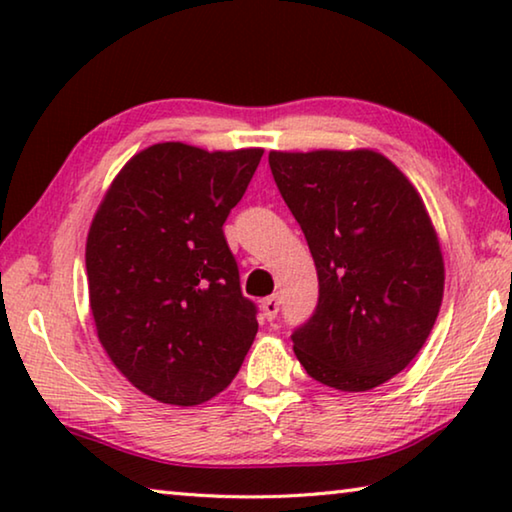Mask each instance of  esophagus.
<instances>
[{
    "label": "esophagus",
    "mask_w": 512,
    "mask_h": 512,
    "mask_svg": "<svg viewBox=\"0 0 512 512\" xmlns=\"http://www.w3.org/2000/svg\"><path fill=\"white\" fill-rule=\"evenodd\" d=\"M262 311L266 320H275L277 311H280V296H271L262 302Z\"/></svg>",
    "instance_id": "34e87169"
}]
</instances>
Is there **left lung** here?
<instances>
[{"instance_id": "obj_1", "label": "left lung", "mask_w": 512, "mask_h": 512, "mask_svg": "<svg viewBox=\"0 0 512 512\" xmlns=\"http://www.w3.org/2000/svg\"><path fill=\"white\" fill-rule=\"evenodd\" d=\"M318 273V305L291 341L307 375L339 391L384 384L415 359L445 287L420 194L381 153H268Z\"/></svg>"}]
</instances>
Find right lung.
<instances>
[{
	"mask_svg": "<svg viewBox=\"0 0 512 512\" xmlns=\"http://www.w3.org/2000/svg\"><path fill=\"white\" fill-rule=\"evenodd\" d=\"M262 153L153 144L128 160L94 214L85 268L99 341L153 400H212L255 341L257 307L241 293L223 223Z\"/></svg>",
	"mask_w": 512,
	"mask_h": 512,
	"instance_id": "obj_1",
	"label": "right lung"
}]
</instances>
